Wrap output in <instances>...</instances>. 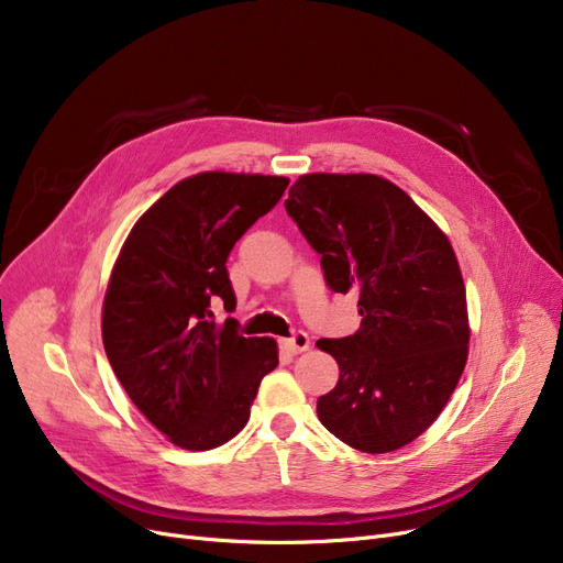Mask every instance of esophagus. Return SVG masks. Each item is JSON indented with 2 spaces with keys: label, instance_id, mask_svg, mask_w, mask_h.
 Here are the masks:
<instances>
[{
  "label": "esophagus",
  "instance_id": "obj_1",
  "mask_svg": "<svg viewBox=\"0 0 563 563\" xmlns=\"http://www.w3.org/2000/svg\"><path fill=\"white\" fill-rule=\"evenodd\" d=\"M280 346H283V351L291 353V356H297V353H301V351H306L310 346V338L303 331H294L291 338L280 342Z\"/></svg>",
  "mask_w": 563,
  "mask_h": 563
}]
</instances>
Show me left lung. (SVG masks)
<instances>
[{"mask_svg": "<svg viewBox=\"0 0 563 563\" xmlns=\"http://www.w3.org/2000/svg\"><path fill=\"white\" fill-rule=\"evenodd\" d=\"M285 210L333 291H358V333L319 340L340 365L317 418L349 448L395 452L445 408L467 361L461 269L442 230L378 175L312 173Z\"/></svg>", "mask_w": 563, "mask_h": 563, "instance_id": "left-lung-1", "label": "left lung"}]
</instances>
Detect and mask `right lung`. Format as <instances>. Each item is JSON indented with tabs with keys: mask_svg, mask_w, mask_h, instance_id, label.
I'll use <instances>...</instances> for the list:
<instances>
[{
	"mask_svg": "<svg viewBox=\"0 0 563 563\" xmlns=\"http://www.w3.org/2000/svg\"><path fill=\"white\" fill-rule=\"evenodd\" d=\"M276 175L198 173L170 187L132 228L102 306L113 374L177 448L223 445L249 422L260 380L278 365L272 338H244L240 321H214L236 299L228 255L283 198Z\"/></svg>",
	"mask_w": 563,
	"mask_h": 563,
	"instance_id": "1",
	"label": "right lung"
}]
</instances>
